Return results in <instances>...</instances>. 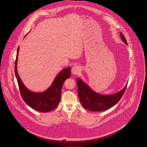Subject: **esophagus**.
Segmentation results:
<instances>
[{"label":"esophagus","mask_w":147,"mask_h":147,"mask_svg":"<svg viewBox=\"0 0 147 147\" xmlns=\"http://www.w3.org/2000/svg\"><path fill=\"white\" fill-rule=\"evenodd\" d=\"M80 71V67L78 65L74 66L71 68V73L73 74H78Z\"/></svg>","instance_id":"obj_1"}]
</instances>
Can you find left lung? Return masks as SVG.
Wrapping results in <instances>:
<instances>
[{
  "label": "left lung",
  "mask_w": 147,
  "mask_h": 147,
  "mask_svg": "<svg viewBox=\"0 0 147 147\" xmlns=\"http://www.w3.org/2000/svg\"><path fill=\"white\" fill-rule=\"evenodd\" d=\"M121 39L127 45L126 38L120 33ZM78 96L82 106L91 111H104L116 105L126 90L127 85L121 91L112 95H101L93 91L82 79H77Z\"/></svg>",
  "instance_id": "8db88e82"
}]
</instances>
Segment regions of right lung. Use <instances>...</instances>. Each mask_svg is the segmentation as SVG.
<instances>
[{
	"label": "right lung",
	"instance_id": "right-lung-1",
	"mask_svg": "<svg viewBox=\"0 0 147 147\" xmlns=\"http://www.w3.org/2000/svg\"><path fill=\"white\" fill-rule=\"evenodd\" d=\"M19 47L15 63V74L19 85L21 97L27 105L40 112H47L56 109L59 104L61 97V90L65 80L70 78L71 68L68 67L61 70L56 76L52 84L46 91L41 92L31 91L22 82L17 71L18 56Z\"/></svg>",
	"mask_w": 147,
	"mask_h": 147
}]
</instances>
